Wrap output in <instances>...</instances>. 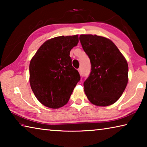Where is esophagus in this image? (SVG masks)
Listing matches in <instances>:
<instances>
[{"label": "esophagus", "mask_w": 147, "mask_h": 147, "mask_svg": "<svg viewBox=\"0 0 147 147\" xmlns=\"http://www.w3.org/2000/svg\"><path fill=\"white\" fill-rule=\"evenodd\" d=\"M78 72H79V73H80V74H82V70H81V68H79L78 69Z\"/></svg>", "instance_id": "34e87169"}]
</instances>
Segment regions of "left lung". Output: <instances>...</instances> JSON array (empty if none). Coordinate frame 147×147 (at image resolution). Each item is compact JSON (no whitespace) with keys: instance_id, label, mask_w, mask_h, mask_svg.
<instances>
[{"instance_id":"8db88e82","label":"left lung","mask_w":147,"mask_h":147,"mask_svg":"<svg viewBox=\"0 0 147 147\" xmlns=\"http://www.w3.org/2000/svg\"><path fill=\"white\" fill-rule=\"evenodd\" d=\"M79 39L91 64L90 74L84 83L87 97L96 106L111 105L128 84L127 61L110 39L91 34H82Z\"/></svg>"}]
</instances>
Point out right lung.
<instances>
[{"label": "right lung", "mask_w": 147, "mask_h": 147, "mask_svg": "<svg viewBox=\"0 0 147 147\" xmlns=\"http://www.w3.org/2000/svg\"><path fill=\"white\" fill-rule=\"evenodd\" d=\"M78 43V35L56 37L45 42L31 59L32 90L37 99L48 108L57 109L65 105L80 80L69 56Z\"/></svg>", "instance_id": "right-lung-1"}]
</instances>
